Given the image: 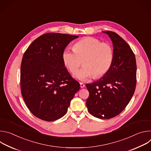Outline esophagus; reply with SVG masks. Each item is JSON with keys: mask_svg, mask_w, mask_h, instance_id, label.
<instances>
[{"mask_svg": "<svg viewBox=\"0 0 151 151\" xmlns=\"http://www.w3.org/2000/svg\"><path fill=\"white\" fill-rule=\"evenodd\" d=\"M85 84L84 83H83L82 82H80V87H81V88H84L85 87Z\"/></svg>", "mask_w": 151, "mask_h": 151, "instance_id": "esophagus-1", "label": "esophagus"}]
</instances>
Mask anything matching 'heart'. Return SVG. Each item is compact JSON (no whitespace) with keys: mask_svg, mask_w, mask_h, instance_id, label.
<instances>
[{"mask_svg":"<svg viewBox=\"0 0 151 151\" xmlns=\"http://www.w3.org/2000/svg\"><path fill=\"white\" fill-rule=\"evenodd\" d=\"M62 57L64 65L72 73L76 72L83 60L84 66L75 76L85 81L93 75L94 78L102 76L108 72L112 63L114 51L109 43L101 42L93 37H86L76 43L73 50H64Z\"/></svg>","mask_w":151,"mask_h":151,"instance_id":"heart-1","label":"heart"}]
</instances>
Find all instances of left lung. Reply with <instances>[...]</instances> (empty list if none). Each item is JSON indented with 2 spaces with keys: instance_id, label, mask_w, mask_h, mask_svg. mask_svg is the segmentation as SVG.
<instances>
[{
  "instance_id": "8db88e82",
  "label": "left lung",
  "mask_w": 151,
  "mask_h": 151,
  "mask_svg": "<svg viewBox=\"0 0 151 151\" xmlns=\"http://www.w3.org/2000/svg\"><path fill=\"white\" fill-rule=\"evenodd\" d=\"M114 45L112 65L99 80L86 84L90 95L86 105L94 116L110 119L119 115L132 99L136 86L137 66L130 47L117 33L106 31Z\"/></svg>"
}]
</instances>
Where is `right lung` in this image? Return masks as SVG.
<instances>
[{
    "instance_id": "add662e5",
    "label": "right lung",
    "mask_w": 151,
    "mask_h": 151,
    "mask_svg": "<svg viewBox=\"0 0 151 151\" xmlns=\"http://www.w3.org/2000/svg\"><path fill=\"white\" fill-rule=\"evenodd\" d=\"M78 36L48 33L36 39L24 53L21 64V94L31 113L46 121L65 115L80 88L64 67L62 54Z\"/></svg>"
}]
</instances>
